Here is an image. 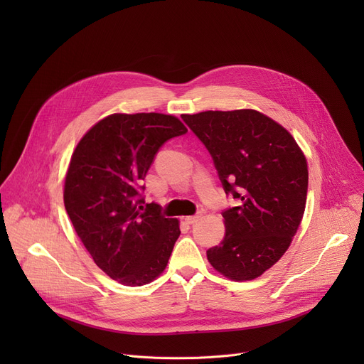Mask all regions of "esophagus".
<instances>
[{
	"mask_svg": "<svg viewBox=\"0 0 364 364\" xmlns=\"http://www.w3.org/2000/svg\"><path fill=\"white\" fill-rule=\"evenodd\" d=\"M200 217H202V213H198V214H195V215H188V217H186L184 220H186L188 224H195V223H198V221L200 220Z\"/></svg>",
	"mask_w": 364,
	"mask_h": 364,
	"instance_id": "34e87169",
	"label": "esophagus"
}]
</instances>
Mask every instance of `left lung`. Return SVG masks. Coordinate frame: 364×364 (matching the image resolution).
<instances>
[{
	"label": "left lung",
	"mask_w": 364,
	"mask_h": 364,
	"mask_svg": "<svg viewBox=\"0 0 364 364\" xmlns=\"http://www.w3.org/2000/svg\"><path fill=\"white\" fill-rule=\"evenodd\" d=\"M211 155L225 195L239 206L223 211L225 235L206 251L217 272L252 280L288 250L304 215L309 169L291 134L252 110L181 114Z\"/></svg>",
	"instance_id": "8db88e82"
}]
</instances>
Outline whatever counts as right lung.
<instances>
[{
	"label": "right lung",
	"mask_w": 364,
	"mask_h": 364,
	"mask_svg": "<svg viewBox=\"0 0 364 364\" xmlns=\"http://www.w3.org/2000/svg\"><path fill=\"white\" fill-rule=\"evenodd\" d=\"M187 128L162 113H114L76 146L65 180V208L94 262L125 286L155 280L180 227L144 202L143 180L159 149Z\"/></svg>",
	"instance_id": "add662e5"
}]
</instances>
